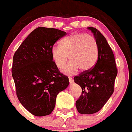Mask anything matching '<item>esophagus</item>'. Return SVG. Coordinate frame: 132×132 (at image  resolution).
<instances>
[{"label":"esophagus","instance_id":"1","mask_svg":"<svg viewBox=\"0 0 132 132\" xmlns=\"http://www.w3.org/2000/svg\"><path fill=\"white\" fill-rule=\"evenodd\" d=\"M68 79H69V81H70V84H73V79H72L71 77H68Z\"/></svg>","mask_w":132,"mask_h":132}]
</instances>
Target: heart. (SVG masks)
I'll list each match as a JSON object with an SVG mask.
<instances>
[{"label": "heart", "mask_w": 132, "mask_h": 132, "mask_svg": "<svg viewBox=\"0 0 132 132\" xmlns=\"http://www.w3.org/2000/svg\"><path fill=\"white\" fill-rule=\"evenodd\" d=\"M51 56L59 69L64 67L69 59L70 62L63 72L74 74L79 68L87 71L94 66L98 57V45L92 35L84 33L73 34L61 40L60 46H53Z\"/></svg>", "instance_id": "heart-1"}]
</instances>
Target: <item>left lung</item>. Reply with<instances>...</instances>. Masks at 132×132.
Wrapping results in <instances>:
<instances>
[{"label": "left lung", "instance_id": "1", "mask_svg": "<svg viewBox=\"0 0 132 132\" xmlns=\"http://www.w3.org/2000/svg\"><path fill=\"white\" fill-rule=\"evenodd\" d=\"M88 29L97 41L98 57L94 66L73 78L82 89L76 103L77 110L82 114L95 113L103 107L113 93L118 73L114 55L105 37L96 28Z\"/></svg>", "mask_w": 132, "mask_h": 132}]
</instances>
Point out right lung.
<instances>
[{
	"mask_svg": "<svg viewBox=\"0 0 132 132\" xmlns=\"http://www.w3.org/2000/svg\"><path fill=\"white\" fill-rule=\"evenodd\" d=\"M63 31L39 27L23 41L13 56L12 74L18 100L36 116L50 114L59 93L69 79L53 60L51 48L66 35Z\"/></svg>",
	"mask_w": 132,
	"mask_h": 132,
	"instance_id": "right-lung-1",
	"label": "right lung"
}]
</instances>
